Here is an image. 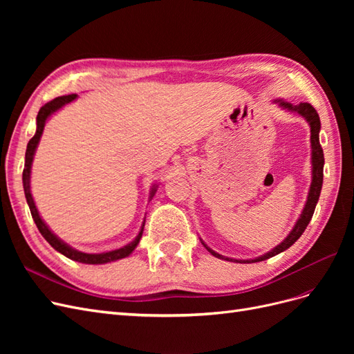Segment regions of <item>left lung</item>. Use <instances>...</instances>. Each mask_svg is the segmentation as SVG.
Here are the masks:
<instances>
[{
    "instance_id": "1",
    "label": "left lung",
    "mask_w": 354,
    "mask_h": 354,
    "mask_svg": "<svg viewBox=\"0 0 354 354\" xmlns=\"http://www.w3.org/2000/svg\"><path fill=\"white\" fill-rule=\"evenodd\" d=\"M274 103H277L281 106L282 109H288L291 112H297L298 115H301L304 120L308 122L310 125V143H312V185H310V190H308V195H307V201H306V205L303 208L301 216L297 220L295 226L292 227V230L289 232L288 236L283 239V242H281L279 245L273 248L272 251L266 252L261 257H257V259L252 260H234L238 263H257V261H263L270 259V257H274L276 254H281L285 250H288L289 246L294 245V242H297V239L301 236L303 232L306 230L307 224L310 223L313 217V212L316 208V203L319 201L320 196V190H322V183H324V164H325V158H324V151H322V146L319 143V131H320V120H319V115L316 112V109L313 108L310 103H299V104H291L285 100H274ZM203 243V242H202ZM203 246L214 255L217 257V259H224L223 255H220L218 252L212 251L211 248L203 243ZM227 261H233V259H226Z\"/></svg>"
}]
</instances>
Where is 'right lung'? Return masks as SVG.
<instances>
[{"instance_id":"add662e5","label":"right lung","mask_w":354,"mask_h":354,"mask_svg":"<svg viewBox=\"0 0 354 354\" xmlns=\"http://www.w3.org/2000/svg\"><path fill=\"white\" fill-rule=\"evenodd\" d=\"M77 97H78L77 94L62 95V97H57L55 100L46 103L39 109V112L37 115V133L29 140L28 147H26V153H25V168H24V177H22V180H24V190H25L26 202H28L30 214H32V218H34L39 233L46 238V241L53 246V248H55L56 251H59L60 254H63L65 257H68V259L73 260V261L84 263V264H104V263H111V261L125 259V257H128L136 250V246L138 245V242H140V239H142L145 223H143L140 232H138V234L136 236V239L133 242H130V243H127L125 246H122V248H120V250H113V251H108V252H100V254L81 252V251H77L75 248H72V246H69L68 243H65L62 239H59L56 234L48 229V226L44 223V220L41 218L39 212H38V209L35 207L34 198H32V194H30V168H32V160H34L37 146L39 143V138L42 136V131H44V125H46L47 120L53 113L57 112L65 104L73 102ZM155 192H156V187H152L151 198L155 195Z\"/></svg>"}]
</instances>
